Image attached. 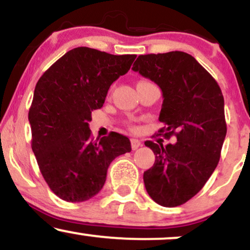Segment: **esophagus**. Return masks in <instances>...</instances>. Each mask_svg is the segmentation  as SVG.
<instances>
[{
	"mask_svg": "<svg viewBox=\"0 0 250 250\" xmlns=\"http://www.w3.org/2000/svg\"><path fill=\"white\" fill-rule=\"evenodd\" d=\"M130 143H131V149L133 150H136L138 146H141V141L137 140V138H131Z\"/></svg>",
	"mask_w": 250,
	"mask_h": 250,
	"instance_id": "34e87169",
	"label": "esophagus"
}]
</instances>
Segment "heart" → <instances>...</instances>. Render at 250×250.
Listing matches in <instances>:
<instances>
[{"instance_id":"1","label":"heart","mask_w":250,"mask_h":250,"mask_svg":"<svg viewBox=\"0 0 250 250\" xmlns=\"http://www.w3.org/2000/svg\"><path fill=\"white\" fill-rule=\"evenodd\" d=\"M128 127H129V128H130V129H131V130H136V127H135V125H131V123H129V125H128Z\"/></svg>"}]
</instances>
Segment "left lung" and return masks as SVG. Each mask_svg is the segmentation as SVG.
<instances>
[{"instance_id": "left-lung-1", "label": "left lung", "mask_w": 250, "mask_h": 250, "mask_svg": "<svg viewBox=\"0 0 250 250\" xmlns=\"http://www.w3.org/2000/svg\"><path fill=\"white\" fill-rule=\"evenodd\" d=\"M133 70L163 93L158 130L177 142L146 141L155 163L143 174L152 200L164 207L183 205L199 192L215 170L227 133L224 95L214 78L188 53L172 51L138 56Z\"/></svg>"}]
</instances>
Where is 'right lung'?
I'll return each instance as SVG.
<instances>
[{"label": "right lung", "mask_w": 250, "mask_h": 250, "mask_svg": "<svg viewBox=\"0 0 250 250\" xmlns=\"http://www.w3.org/2000/svg\"><path fill=\"white\" fill-rule=\"evenodd\" d=\"M135 58L76 47L39 78L29 109L31 148L45 182L60 199H91L101 191L109 164L131 150L129 138L115 131L94 140L88 122Z\"/></svg>", "instance_id": "1"}]
</instances>
